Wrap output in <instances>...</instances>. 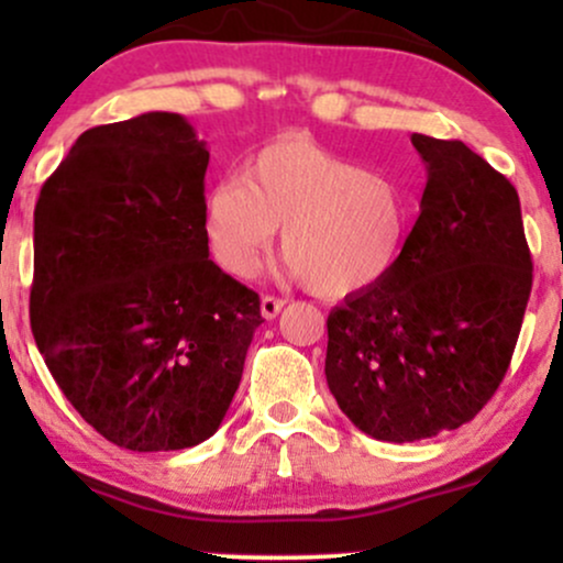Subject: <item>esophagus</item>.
I'll return each mask as SVG.
<instances>
[{"label": "esophagus", "mask_w": 563, "mask_h": 563, "mask_svg": "<svg viewBox=\"0 0 563 563\" xmlns=\"http://www.w3.org/2000/svg\"><path fill=\"white\" fill-rule=\"evenodd\" d=\"M283 307H286V299H280V296H262L260 309H262V318H264V320L277 318Z\"/></svg>", "instance_id": "1"}]
</instances>
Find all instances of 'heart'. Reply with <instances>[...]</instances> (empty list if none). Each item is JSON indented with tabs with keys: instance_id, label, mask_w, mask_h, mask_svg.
I'll return each instance as SVG.
<instances>
[{
	"instance_id": "heart-1",
	"label": "heart",
	"mask_w": 563,
	"mask_h": 563,
	"mask_svg": "<svg viewBox=\"0 0 563 563\" xmlns=\"http://www.w3.org/2000/svg\"><path fill=\"white\" fill-rule=\"evenodd\" d=\"M416 224V196L386 172L283 137L203 198V238L232 277H249L280 230L286 269L325 299L363 294L394 273Z\"/></svg>"
}]
</instances>
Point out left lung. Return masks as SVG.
Returning <instances> with one entry per match:
<instances>
[{"mask_svg": "<svg viewBox=\"0 0 563 563\" xmlns=\"http://www.w3.org/2000/svg\"><path fill=\"white\" fill-rule=\"evenodd\" d=\"M426 190L394 273L328 314L325 378L380 442L468 423L506 376L532 290L516 187L461 140L412 134Z\"/></svg>", "mask_w": 563, "mask_h": 563, "instance_id": "obj_1", "label": "left lung"}]
</instances>
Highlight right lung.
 <instances>
[{
  "label": "right lung",
  "mask_w": 563,
  "mask_h": 563,
  "mask_svg": "<svg viewBox=\"0 0 563 563\" xmlns=\"http://www.w3.org/2000/svg\"><path fill=\"white\" fill-rule=\"evenodd\" d=\"M206 142L179 113L87 129L34 211L31 331L76 412L134 452L224 421L260 294L209 260Z\"/></svg>",
  "instance_id": "right-lung-1"
}]
</instances>
